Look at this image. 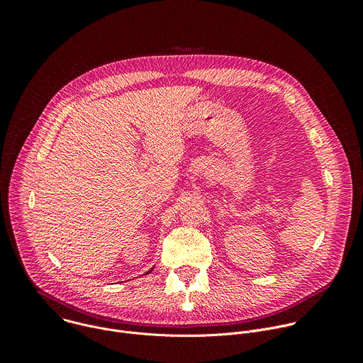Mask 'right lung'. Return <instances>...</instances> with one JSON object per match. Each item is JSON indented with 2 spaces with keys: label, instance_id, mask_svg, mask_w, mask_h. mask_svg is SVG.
Segmentation results:
<instances>
[{
  "label": "right lung",
  "instance_id": "1",
  "mask_svg": "<svg viewBox=\"0 0 363 363\" xmlns=\"http://www.w3.org/2000/svg\"><path fill=\"white\" fill-rule=\"evenodd\" d=\"M152 270H153V269H150V270H149V272H147V273H146V274H149V273H150V272H152Z\"/></svg>",
  "mask_w": 363,
  "mask_h": 363
}]
</instances>
